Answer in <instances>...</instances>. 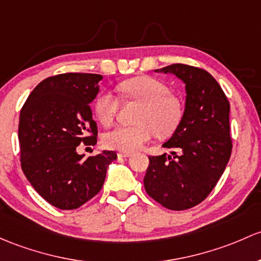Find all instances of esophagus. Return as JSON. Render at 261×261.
I'll return each mask as SVG.
<instances>
[{
	"label": "esophagus",
	"mask_w": 261,
	"mask_h": 261,
	"mask_svg": "<svg viewBox=\"0 0 261 261\" xmlns=\"http://www.w3.org/2000/svg\"><path fill=\"white\" fill-rule=\"evenodd\" d=\"M117 156H119V158H130V156H131V152L120 151L119 153H117Z\"/></svg>",
	"instance_id": "1"
}]
</instances>
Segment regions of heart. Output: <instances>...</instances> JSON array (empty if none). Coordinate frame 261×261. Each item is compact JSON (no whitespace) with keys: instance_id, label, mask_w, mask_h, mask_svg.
Listing matches in <instances>:
<instances>
[{"instance_id":"b5f03b06","label":"heart","mask_w":261,"mask_h":261,"mask_svg":"<svg viewBox=\"0 0 261 261\" xmlns=\"http://www.w3.org/2000/svg\"><path fill=\"white\" fill-rule=\"evenodd\" d=\"M123 97L139 103L131 126H119L103 135L102 142L108 149L131 152L141 147L155 135L169 138L175 133L182 119V103L180 98L170 94L165 82L151 77L140 76L123 81L119 85ZM120 102L110 91H102L96 96L94 112L103 126L115 121Z\"/></svg>"}]
</instances>
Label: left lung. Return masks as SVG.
<instances>
[{
	"label": "left lung",
	"instance_id": "left-lung-1",
	"mask_svg": "<svg viewBox=\"0 0 261 261\" xmlns=\"http://www.w3.org/2000/svg\"><path fill=\"white\" fill-rule=\"evenodd\" d=\"M160 71L185 82V111L163 145L171 155L149 156L144 185L164 207L186 210L209 196L227 165L232 150L230 103L218 81L202 68L174 64Z\"/></svg>",
	"mask_w": 261,
	"mask_h": 261
}]
</instances>
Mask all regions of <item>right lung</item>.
<instances>
[{
    "mask_svg": "<svg viewBox=\"0 0 261 261\" xmlns=\"http://www.w3.org/2000/svg\"><path fill=\"white\" fill-rule=\"evenodd\" d=\"M96 73L67 72L41 81L20 114L21 167L35 190L61 210L80 207L97 195L117 155L103 151L84 159L79 145L97 142L90 103L98 94Z\"/></svg>",
    "mask_w": 261,
    "mask_h": 261,
    "instance_id": "1",
    "label": "right lung"
}]
</instances>
